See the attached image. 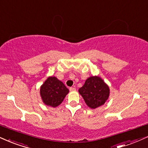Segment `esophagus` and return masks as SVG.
<instances>
[{"label":"esophagus","instance_id":"1","mask_svg":"<svg viewBox=\"0 0 148 148\" xmlns=\"http://www.w3.org/2000/svg\"><path fill=\"white\" fill-rule=\"evenodd\" d=\"M69 90H70V91H75V88L74 87H70V88H69Z\"/></svg>","mask_w":148,"mask_h":148}]
</instances>
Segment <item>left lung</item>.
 Instances as JSON below:
<instances>
[{"label":"left lung","mask_w":148,"mask_h":148,"mask_svg":"<svg viewBox=\"0 0 148 148\" xmlns=\"http://www.w3.org/2000/svg\"><path fill=\"white\" fill-rule=\"evenodd\" d=\"M79 92L87 106L94 109L105 103L109 97L110 90L101 78L92 76L86 80L83 86L79 89Z\"/></svg>","instance_id":"1"}]
</instances>
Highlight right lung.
<instances>
[{"mask_svg":"<svg viewBox=\"0 0 148 148\" xmlns=\"http://www.w3.org/2000/svg\"><path fill=\"white\" fill-rule=\"evenodd\" d=\"M69 92L65 85L56 77H49L40 88V95L43 102L51 107L59 106Z\"/></svg>","mask_w":148,"mask_h":148,"instance_id":"1","label":"right lung"}]
</instances>
